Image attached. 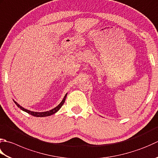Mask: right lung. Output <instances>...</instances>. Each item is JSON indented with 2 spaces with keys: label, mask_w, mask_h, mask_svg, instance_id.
<instances>
[{
  "label": "right lung",
  "mask_w": 158,
  "mask_h": 158,
  "mask_svg": "<svg viewBox=\"0 0 158 158\" xmlns=\"http://www.w3.org/2000/svg\"><path fill=\"white\" fill-rule=\"evenodd\" d=\"M66 96H67V94H66V95H65V97H64L63 100L61 101V103L58 105V106L57 107H55V108H53V109H52L51 110H49V111H47V112H32V111H30L29 110H27V109H24V107H23L22 106H20L19 104H18L17 102H15V101L14 103L16 105V106L20 108V110H22L23 111H24V112H25L28 114H31V115H32L33 116H36V117H45V116H51L52 115V114H53L55 113H56L57 111L60 109V108L61 107V106H63L64 102H65V100H66Z\"/></svg>",
  "instance_id": "right-lung-1"
}]
</instances>
